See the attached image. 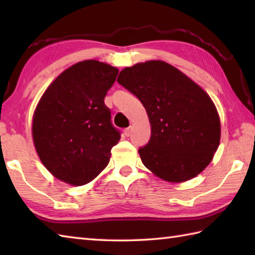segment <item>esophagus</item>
<instances>
[{"label":"esophagus","mask_w":255,"mask_h":255,"mask_svg":"<svg viewBox=\"0 0 255 255\" xmlns=\"http://www.w3.org/2000/svg\"><path fill=\"white\" fill-rule=\"evenodd\" d=\"M131 131H132V127H128V128H126L124 130V133H125V136H127V137H129L131 134Z\"/></svg>","instance_id":"34e87169"}]
</instances>
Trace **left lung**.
Wrapping results in <instances>:
<instances>
[{
	"label": "left lung",
	"instance_id": "left-lung-1",
	"mask_svg": "<svg viewBox=\"0 0 255 255\" xmlns=\"http://www.w3.org/2000/svg\"><path fill=\"white\" fill-rule=\"evenodd\" d=\"M117 82L142 103L151 138L139 149L143 165L162 180L182 183L197 176L220 142V118L204 89L161 60L123 69Z\"/></svg>",
	"mask_w": 255,
	"mask_h": 255
}]
</instances>
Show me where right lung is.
<instances>
[{
    "label": "right lung",
    "instance_id": "obj_1",
    "mask_svg": "<svg viewBox=\"0 0 255 255\" xmlns=\"http://www.w3.org/2000/svg\"><path fill=\"white\" fill-rule=\"evenodd\" d=\"M118 69L97 60L73 64L52 81L32 116L41 163L58 180L82 186L100 174L121 140L104 104Z\"/></svg>",
    "mask_w": 255,
    "mask_h": 255
}]
</instances>
